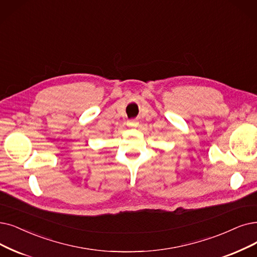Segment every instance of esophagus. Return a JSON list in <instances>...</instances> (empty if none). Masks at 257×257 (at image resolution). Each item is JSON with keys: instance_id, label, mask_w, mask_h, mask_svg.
I'll return each mask as SVG.
<instances>
[{"instance_id": "34e87169", "label": "esophagus", "mask_w": 257, "mask_h": 257, "mask_svg": "<svg viewBox=\"0 0 257 257\" xmlns=\"http://www.w3.org/2000/svg\"><path fill=\"white\" fill-rule=\"evenodd\" d=\"M139 124V122L137 120H128L127 121V126L130 127H137Z\"/></svg>"}]
</instances>
